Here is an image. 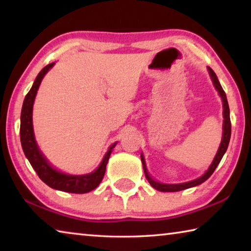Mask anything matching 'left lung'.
Returning <instances> with one entry per match:
<instances>
[{
  "label": "left lung",
  "mask_w": 251,
  "mask_h": 251,
  "mask_svg": "<svg viewBox=\"0 0 251 251\" xmlns=\"http://www.w3.org/2000/svg\"><path fill=\"white\" fill-rule=\"evenodd\" d=\"M208 72H209V75L211 77L212 83H214L215 88L217 90L220 97H222L223 107H224V112H223V115H224L223 138H222V143H220V146H219L218 151H217V154H216L215 158H214V160H212V163L210 164L209 168L207 169V172L203 174L202 176H201L199 178H197V179L192 180V181L182 182V184H163V182H158V181L152 179V178L150 176V174H148V172H147L145 158H144L143 154H141V158H142V163H143V167H144V173H145V176L147 178V180L150 181V184L152 187H154L155 189L159 190V192H169V193L179 192V190H184V189H187V188H190V187H195V186L201 185V182L206 181L208 178H209L212 175V173L215 172L216 167L218 166V164L220 163V160H222L224 154L227 151L228 145H229V141H230V135H231V123H230V114H229L228 100H227V97H226V93L224 92L222 85H220L217 76H216V74H215V72L212 71L210 67H208Z\"/></svg>",
  "instance_id": "obj_1"
}]
</instances>
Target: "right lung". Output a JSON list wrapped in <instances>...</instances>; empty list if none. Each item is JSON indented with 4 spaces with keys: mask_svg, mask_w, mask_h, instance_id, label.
<instances>
[{
    "mask_svg": "<svg viewBox=\"0 0 251 251\" xmlns=\"http://www.w3.org/2000/svg\"><path fill=\"white\" fill-rule=\"evenodd\" d=\"M55 63L46 65L42 70L39 75L36 76L34 80L33 86L26 94L23 101L22 112H21V127H20V135H21V144L25 156L28 159L29 164L32 165L34 171L36 172L37 175L43 180L46 185L50 186V188L62 190L66 193L73 194H85L95 189L97 186L100 184L101 179L105 175L106 165L109 159V156L112 154L113 148L116 146L117 143H114L112 146L108 148L103 160L100 164V166L96 168L91 174L86 175H69V174L58 172L50 165L45 156L42 154L39 146H37L35 136H34L33 130V104L35 100L37 90H39L40 84L45 74L52 69Z\"/></svg>",
    "mask_w": 251,
    "mask_h": 251,
    "instance_id": "obj_1",
    "label": "right lung"
}]
</instances>
